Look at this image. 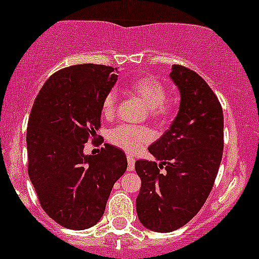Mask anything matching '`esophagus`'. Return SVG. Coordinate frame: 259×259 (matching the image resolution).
Here are the masks:
<instances>
[{"label":"esophagus","mask_w":259,"mask_h":259,"mask_svg":"<svg viewBox=\"0 0 259 259\" xmlns=\"http://www.w3.org/2000/svg\"><path fill=\"white\" fill-rule=\"evenodd\" d=\"M135 166V159L132 154H127V171H133L134 170Z\"/></svg>","instance_id":"1"}]
</instances>
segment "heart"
I'll list each match as a JSON object with an SVG mask.
<instances>
[{
    "mask_svg": "<svg viewBox=\"0 0 259 259\" xmlns=\"http://www.w3.org/2000/svg\"><path fill=\"white\" fill-rule=\"evenodd\" d=\"M133 96L138 97L147 107L149 115L157 122H167L174 115V102L167 100V87L163 81L156 76L146 75L139 76L130 81L127 87ZM117 94L115 91H110L102 102V115L105 117H112L116 111ZM153 139V133L144 126L133 125H118L108 133V142L118 148L129 153L141 151L146 144Z\"/></svg>",
    "mask_w": 259,
    "mask_h": 259,
    "instance_id": "obj_1",
    "label": "heart"
}]
</instances>
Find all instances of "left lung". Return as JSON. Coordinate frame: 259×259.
<instances>
[{
	"instance_id": "8db88e82",
	"label": "left lung",
	"mask_w": 259,
	"mask_h": 259,
	"mask_svg": "<svg viewBox=\"0 0 259 259\" xmlns=\"http://www.w3.org/2000/svg\"><path fill=\"white\" fill-rule=\"evenodd\" d=\"M170 76L180 92L178 116L148 148L161 163L135 162L142 180L138 217L157 233L178 230L199 212L214 184L224 151V113L213 91L197 72L181 65H174Z\"/></svg>"
}]
</instances>
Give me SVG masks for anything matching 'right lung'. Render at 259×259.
<instances>
[{
	"instance_id": "add662e5",
	"label": "right lung",
	"mask_w": 259,
	"mask_h": 259,
	"mask_svg": "<svg viewBox=\"0 0 259 259\" xmlns=\"http://www.w3.org/2000/svg\"><path fill=\"white\" fill-rule=\"evenodd\" d=\"M111 66L74 65L50 76L31 107L26 129L28 172L46 213L84 230L105 213L113 184L126 171L121 149L105 144L84 154L101 127L102 102L117 80Z\"/></svg>"
}]
</instances>
